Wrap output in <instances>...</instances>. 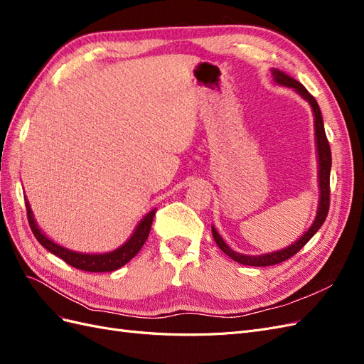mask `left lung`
<instances>
[{
	"instance_id": "8db88e82",
	"label": "left lung",
	"mask_w": 364,
	"mask_h": 364,
	"mask_svg": "<svg viewBox=\"0 0 364 364\" xmlns=\"http://www.w3.org/2000/svg\"><path fill=\"white\" fill-rule=\"evenodd\" d=\"M274 82L282 85V86H289L293 87V90L301 94L305 100L311 105L313 107V114H314V129H316V144H317V158H318V186H321V200H318V208H317V215L313 226L306 230V232L293 243L291 246L285 247L282 250L267 253V255H259V257H252V255H241L238 252H234L230 249L223 238L218 235L215 228L213 226V237L215 240L217 246L223 250V253L229 258H232L234 261L245 264V266H253V267H266V266H274V264H279L285 259L291 258L296 255L308 241L313 238V235L317 232L321 226L323 225L325 218L328 215V209H329V173H331V149H329V142L325 134V127H323V119L321 114V107H318L316 98L305 90V86L301 85L297 80L291 79L290 75L284 74L282 71L278 70H272Z\"/></svg>"
}]
</instances>
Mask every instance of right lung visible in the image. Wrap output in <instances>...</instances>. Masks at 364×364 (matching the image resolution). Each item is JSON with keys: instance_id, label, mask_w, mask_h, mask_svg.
I'll return each instance as SVG.
<instances>
[{"instance_id": "add662e5", "label": "right lung", "mask_w": 364, "mask_h": 364, "mask_svg": "<svg viewBox=\"0 0 364 364\" xmlns=\"http://www.w3.org/2000/svg\"><path fill=\"white\" fill-rule=\"evenodd\" d=\"M26 208H27V218H28V225L31 228V232L36 237L39 243L48 252H51L53 255L62 258L65 262L70 264V266L85 272H114L119 267H123L124 264H127L132 258H134L141 250V247L144 246L146 240L150 234L153 217H155V211H150L144 218L141 220L139 225L135 229L134 235H132L126 243L121 247H118L117 250L107 252V253H98V255L97 253L95 255H90V253L73 252L56 243H53L51 240H48L41 232L35 218H33L28 202H26Z\"/></svg>"}]
</instances>
